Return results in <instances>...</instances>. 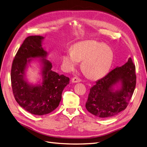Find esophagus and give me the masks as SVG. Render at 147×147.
Listing matches in <instances>:
<instances>
[{
	"label": "esophagus",
	"instance_id": "1",
	"mask_svg": "<svg viewBox=\"0 0 147 147\" xmlns=\"http://www.w3.org/2000/svg\"><path fill=\"white\" fill-rule=\"evenodd\" d=\"M71 81H72V82H73V83H78V82H81L82 80H81L79 78H78V77H74V78H73L71 79Z\"/></svg>",
	"mask_w": 147,
	"mask_h": 147
}]
</instances>
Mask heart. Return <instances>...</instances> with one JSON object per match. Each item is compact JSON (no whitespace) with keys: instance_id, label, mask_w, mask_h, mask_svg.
Masks as SVG:
<instances>
[{"instance_id":"b5f03b06","label":"heart","mask_w":147,"mask_h":147,"mask_svg":"<svg viewBox=\"0 0 147 147\" xmlns=\"http://www.w3.org/2000/svg\"><path fill=\"white\" fill-rule=\"evenodd\" d=\"M113 58L112 49L95 41L79 42L63 57V64L68 70L73 69L82 61V69L88 77L99 78L110 69Z\"/></svg>"}]
</instances>
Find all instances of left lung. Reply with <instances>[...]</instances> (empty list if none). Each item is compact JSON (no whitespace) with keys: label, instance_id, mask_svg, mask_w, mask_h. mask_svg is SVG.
I'll list each match as a JSON object with an SVG mask.
<instances>
[{"label":"left lung","instance_id":"8db88e82","mask_svg":"<svg viewBox=\"0 0 147 147\" xmlns=\"http://www.w3.org/2000/svg\"><path fill=\"white\" fill-rule=\"evenodd\" d=\"M136 67L130 58L124 65L112 69L96 82L91 89L85 107L87 111L100 118L116 115L128 106L135 89ZM120 81L122 86L115 92L113 88Z\"/></svg>","mask_w":147,"mask_h":147}]
</instances>
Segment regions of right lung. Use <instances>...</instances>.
Returning <instances> with one entry per match:
<instances>
[{
  "label": "right lung",
  "instance_id": "right-lung-1",
  "mask_svg": "<svg viewBox=\"0 0 147 147\" xmlns=\"http://www.w3.org/2000/svg\"><path fill=\"white\" fill-rule=\"evenodd\" d=\"M43 38L34 35L24 40L14 57L11 71V86L16 101L24 109L36 115L48 114L58 107L62 92L69 82L64 75L53 71L52 63L44 59L47 53L42 48ZM35 57L43 59L41 86H30L24 79L29 58Z\"/></svg>",
  "mask_w": 147,
  "mask_h": 147
}]
</instances>
